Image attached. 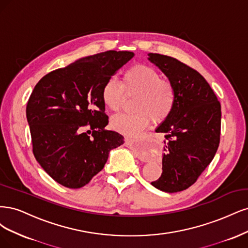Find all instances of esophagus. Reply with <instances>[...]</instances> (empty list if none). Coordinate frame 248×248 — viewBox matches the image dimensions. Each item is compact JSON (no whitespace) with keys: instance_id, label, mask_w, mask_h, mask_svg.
<instances>
[{"instance_id":"1","label":"esophagus","mask_w":248,"mask_h":248,"mask_svg":"<svg viewBox=\"0 0 248 248\" xmlns=\"http://www.w3.org/2000/svg\"><path fill=\"white\" fill-rule=\"evenodd\" d=\"M124 141H125L126 144H132V143H133L132 139L129 138V137H125V138H124ZM138 157L141 159V161H145V159H146V156H145L144 155H143L142 153H139V154H138Z\"/></svg>"}]
</instances>
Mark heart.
<instances>
[{"label": "heart", "mask_w": 248, "mask_h": 248, "mask_svg": "<svg viewBox=\"0 0 248 248\" xmlns=\"http://www.w3.org/2000/svg\"><path fill=\"white\" fill-rule=\"evenodd\" d=\"M126 94H137L132 113H121L112 117L114 130L127 136L140 134L149 124L162 123L169 117L176 102V91L173 83L163 79L156 70L138 63L127 69L123 76V83L110 77L103 84L102 101L110 110L122 108Z\"/></svg>", "instance_id": "obj_1"}]
</instances>
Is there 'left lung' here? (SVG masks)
Wrapping results in <instances>:
<instances>
[{
    "mask_svg": "<svg viewBox=\"0 0 248 248\" xmlns=\"http://www.w3.org/2000/svg\"><path fill=\"white\" fill-rule=\"evenodd\" d=\"M148 60L173 83L176 102L172 113L159 124L165 153L161 177L151 182L166 193L193 186L213 159L220 140V103L205 78L178 60L148 53Z\"/></svg>",
    "mask_w": 248,
    "mask_h": 248,
    "instance_id": "obj_1",
    "label": "left lung"
}]
</instances>
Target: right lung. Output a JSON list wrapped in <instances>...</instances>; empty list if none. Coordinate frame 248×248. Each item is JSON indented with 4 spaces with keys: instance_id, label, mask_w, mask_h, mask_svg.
<instances>
[{
    "instance_id": "obj_1",
    "label": "right lung",
    "mask_w": 248,
    "mask_h": 248,
    "mask_svg": "<svg viewBox=\"0 0 248 248\" xmlns=\"http://www.w3.org/2000/svg\"><path fill=\"white\" fill-rule=\"evenodd\" d=\"M134 57L109 50L79 59L40 79L27 105L33 154L60 185L80 188L105 166L123 136L108 131L102 87ZM88 131H86V130Z\"/></svg>"
}]
</instances>
